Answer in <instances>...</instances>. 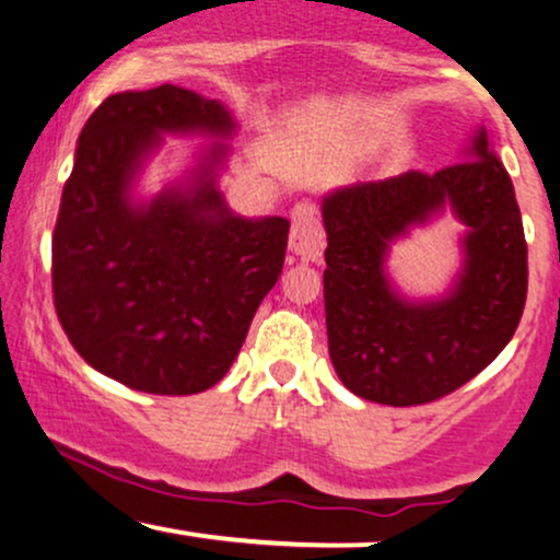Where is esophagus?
<instances>
[{"instance_id": "obj_1", "label": "esophagus", "mask_w": 560, "mask_h": 560, "mask_svg": "<svg viewBox=\"0 0 560 560\" xmlns=\"http://www.w3.org/2000/svg\"><path fill=\"white\" fill-rule=\"evenodd\" d=\"M289 253L302 262L318 260L324 253V231L318 226L316 208L311 202L294 205L292 234H289Z\"/></svg>"}]
</instances>
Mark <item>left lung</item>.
I'll return each mask as SVG.
<instances>
[{
  "mask_svg": "<svg viewBox=\"0 0 560 560\" xmlns=\"http://www.w3.org/2000/svg\"><path fill=\"white\" fill-rule=\"evenodd\" d=\"M450 209L467 231L445 293L410 299L388 273L390 244ZM329 355L342 384L382 405L432 402L511 342L526 302V242L516 191L485 126L460 163L339 186L320 199Z\"/></svg>",
  "mask_w": 560,
  "mask_h": 560,
  "instance_id": "8db88e82",
  "label": "left lung"
}]
</instances>
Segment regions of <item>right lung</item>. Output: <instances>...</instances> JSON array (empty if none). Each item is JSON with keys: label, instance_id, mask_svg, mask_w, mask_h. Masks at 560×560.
<instances>
[{"label": "right lung", "instance_id": "right-lung-1", "mask_svg": "<svg viewBox=\"0 0 560 560\" xmlns=\"http://www.w3.org/2000/svg\"><path fill=\"white\" fill-rule=\"evenodd\" d=\"M234 133L223 102L173 83L107 96L83 126L52 234L55 307L83 361L126 387H213L279 281L289 221L236 215L218 186ZM165 136L211 144L139 198Z\"/></svg>", "mask_w": 560, "mask_h": 560}]
</instances>
